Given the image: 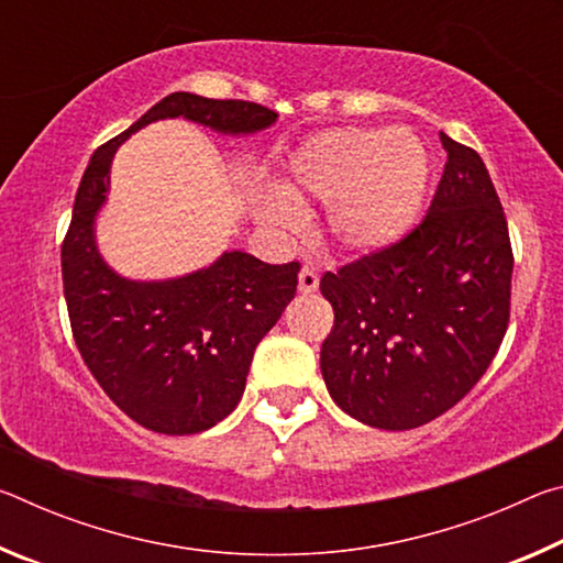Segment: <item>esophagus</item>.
Listing matches in <instances>:
<instances>
[{
    "label": "esophagus",
    "instance_id": "34e87169",
    "mask_svg": "<svg viewBox=\"0 0 563 563\" xmlns=\"http://www.w3.org/2000/svg\"><path fill=\"white\" fill-rule=\"evenodd\" d=\"M318 285H320L318 273L312 271V268H308V265H305V268H302L300 275H298V290H300L302 295H308V292H316Z\"/></svg>",
    "mask_w": 563,
    "mask_h": 563
}]
</instances>
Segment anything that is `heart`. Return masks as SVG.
Wrapping results in <instances>:
<instances>
[{"label": "heart", "instance_id": "obj_1", "mask_svg": "<svg viewBox=\"0 0 563 563\" xmlns=\"http://www.w3.org/2000/svg\"><path fill=\"white\" fill-rule=\"evenodd\" d=\"M427 180L430 154L412 131H325L290 158L283 196H265L258 211L278 233H292L300 206L328 203L330 241L347 253H375L412 228Z\"/></svg>", "mask_w": 563, "mask_h": 563}]
</instances>
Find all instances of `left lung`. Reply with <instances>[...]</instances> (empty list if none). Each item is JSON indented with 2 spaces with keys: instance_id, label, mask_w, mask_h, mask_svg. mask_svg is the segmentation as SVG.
<instances>
[{
  "instance_id": "obj_1",
  "label": "left lung",
  "mask_w": 563,
  "mask_h": 563,
  "mask_svg": "<svg viewBox=\"0 0 563 563\" xmlns=\"http://www.w3.org/2000/svg\"><path fill=\"white\" fill-rule=\"evenodd\" d=\"M432 206L402 241L320 290L335 310L320 369L357 422L402 432L454 407L487 373L509 322L514 255L497 190L476 151L444 131Z\"/></svg>"
}]
</instances>
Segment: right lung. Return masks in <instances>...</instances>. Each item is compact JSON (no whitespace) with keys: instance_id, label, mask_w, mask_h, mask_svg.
<instances>
[{"instance_id":"add662e5","label":"right lung","mask_w":563,"mask_h":563,"mask_svg":"<svg viewBox=\"0 0 563 563\" xmlns=\"http://www.w3.org/2000/svg\"><path fill=\"white\" fill-rule=\"evenodd\" d=\"M186 119L223 136H253L278 113L251 101L176 91L93 151L62 245L64 298L84 362L113 405L161 434H198L241 402L253 352L298 288V263L268 265L225 251L206 268L166 280L123 278L97 245L111 164L131 133Z\"/></svg>"}]
</instances>
